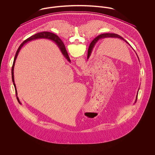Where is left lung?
<instances>
[{
  "label": "left lung",
  "instance_id": "obj_1",
  "mask_svg": "<svg viewBox=\"0 0 155 155\" xmlns=\"http://www.w3.org/2000/svg\"><path fill=\"white\" fill-rule=\"evenodd\" d=\"M118 38V39H121V40L124 41L127 44H128L130 46V45L129 44V43H128L127 41H125V39H124L123 38H122L121 36L118 35L117 34H111V33H106V34H101V35H98L97 37H96V38H95L92 41V42L91 43V44L89 45L88 51L87 60H88L89 58H90V56H91V54H92V52L93 51V49H94V47H95V45L96 44V43H97V42L100 39H103V38ZM133 50L134 51V49H133ZM135 53H136V54H137V57H138V59L139 61H140V59H139V58H138V55H137V53H136L135 51ZM139 89H140V88L138 89V92H137V96H136V99H135V102L134 103V104L135 103H136V102H137Z\"/></svg>",
  "mask_w": 155,
  "mask_h": 155
}]
</instances>
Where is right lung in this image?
<instances>
[{"label":"right lung","mask_w":155,"mask_h":155,"mask_svg":"<svg viewBox=\"0 0 155 155\" xmlns=\"http://www.w3.org/2000/svg\"><path fill=\"white\" fill-rule=\"evenodd\" d=\"M49 39V40H51L53 41L57 45V46L59 47V49L61 53H62L63 56L67 59V60L68 61V62H71V60L70 59V58L68 56V54L67 53V52L66 49V47L64 46V45L63 44V42H62V41L59 38V37H58L57 35H56L55 34L51 33V32H39V33H37L36 34L30 37V38H27V39H25L22 44H21V45L19 46V48H18L17 52L15 53V59H14V61H13V66H12V81L13 82V85H14V87H15V96L17 97V99L18 102V103L21 104V102L19 100V98L17 96V89H16V86H15V78H14V67H15V60L17 59V58L18 56V54L19 53V52L20 51L21 49L22 48V46L28 43V42H31L32 41H34V40H35V39Z\"/></svg>","instance_id":"1"}]
</instances>
